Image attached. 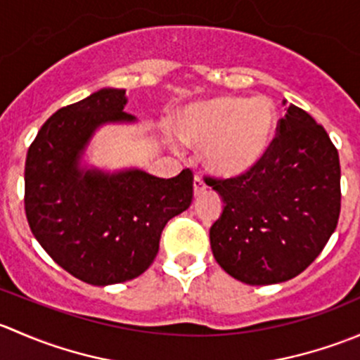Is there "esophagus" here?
<instances>
[{
	"instance_id": "esophagus-1",
	"label": "esophagus",
	"mask_w": 360,
	"mask_h": 360,
	"mask_svg": "<svg viewBox=\"0 0 360 360\" xmlns=\"http://www.w3.org/2000/svg\"><path fill=\"white\" fill-rule=\"evenodd\" d=\"M205 188H207V184L203 183L202 177L200 176H195V179H193V193H195V197L202 195L203 191H205Z\"/></svg>"
}]
</instances>
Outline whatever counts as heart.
Masks as SVG:
<instances>
[{
    "label": "heart",
    "instance_id": "heart-1",
    "mask_svg": "<svg viewBox=\"0 0 360 360\" xmlns=\"http://www.w3.org/2000/svg\"><path fill=\"white\" fill-rule=\"evenodd\" d=\"M277 110L268 97L219 96L200 101L179 115L181 141L202 148L207 167L221 176H240L270 150Z\"/></svg>",
    "mask_w": 360,
    "mask_h": 360
}]
</instances>
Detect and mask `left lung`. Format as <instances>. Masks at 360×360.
I'll list each match as a JSON object with an SVG mask.
<instances>
[{
	"label": "left lung",
	"instance_id": "obj_1",
	"mask_svg": "<svg viewBox=\"0 0 360 360\" xmlns=\"http://www.w3.org/2000/svg\"><path fill=\"white\" fill-rule=\"evenodd\" d=\"M340 177L324 127L291 104L256 167L230 179L205 177L223 198L210 226L219 266L249 285L278 284L307 270L336 230Z\"/></svg>",
	"mask_w": 360,
	"mask_h": 360
}]
</instances>
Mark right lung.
Returning <instances> with one entry per match:
<instances>
[{"label": "right lung", "instance_id": "1", "mask_svg": "<svg viewBox=\"0 0 360 360\" xmlns=\"http://www.w3.org/2000/svg\"><path fill=\"white\" fill-rule=\"evenodd\" d=\"M123 89H101L53 112L29 146L24 207L29 228L68 274L92 285L132 281L157 257L167 221L190 207L193 172L162 179L139 169H82L96 129L134 122Z\"/></svg>", "mask_w": 360, "mask_h": 360}]
</instances>
